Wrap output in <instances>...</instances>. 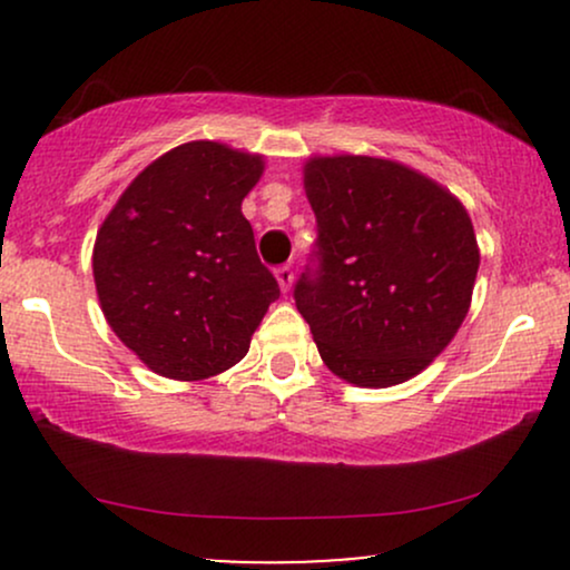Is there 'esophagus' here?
I'll use <instances>...</instances> for the list:
<instances>
[{"label":"esophagus","mask_w":570,"mask_h":570,"mask_svg":"<svg viewBox=\"0 0 570 570\" xmlns=\"http://www.w3.org/2000/svg\"><path fill=\"white\" fill-rule=\"evenodd\" d=\"M276 278H278V284H281V292H289V286H292V281H294L292 265L276 267Z\"/></svg>","instance_id":"1"}]
</instances>
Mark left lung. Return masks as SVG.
Segmentation results:
<instances>
[{
    "label": "left lung",
    "mask_w": 570,
    "mask_h": 570,
    "mask_svg": "<svg viewBox=\"0 0 570 570\" xmlns=\"http://www.w3.org/2000/svg\"><path fill=\"white\" fill-rule=\"evenodd\" d=\"M316 244L294 284L324 364L385 389L429 367L466 318L480 252L466 208L394 160L305 166Z\"/></svg>",
    "instance_id": "8db88e82"
}]
</instances>
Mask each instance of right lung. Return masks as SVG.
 <instances>
[{
	"label": "right lung",
	"instance_id": "add662e5",
	"mask_svg": "<svg viewBox=\"0 0 570 570\" xmlns=\"http://www.w3.org/2000/svg\"><path fill=\"white\" fill-rule=\"evenodd\" d=\"M259 174L257 155L181 144L144 168L104 219L94 248L101 311L158 375L200 381L230 370L278 299L240 214Z\"/></svg>",
	"mask_w": 570,
	"mask_h": 570
}]
</instances>
